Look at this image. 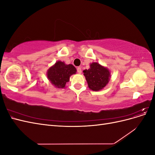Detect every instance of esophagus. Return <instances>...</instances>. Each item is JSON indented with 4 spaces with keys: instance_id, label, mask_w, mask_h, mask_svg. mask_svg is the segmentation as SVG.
I'll return each instance as SVG.
<instances>
[{
    "instance_id": "esophagus-1",
    "label": "esophagus",
    "mask_w": 155,
    "mask_h": 155,
    "mask_svg": "<svg viewBox=\"0 0 155 155\" xmlns=\"http://www.w3.org/2000/svg\"><path fill=\"white\" fill-rule=\"evenodd\" d=\"M77 72H78V73H79V74H81V68L80 67H78V68H77Z\"/></svg>"
}]
</instances>
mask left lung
I'll return each instance as SVG.
<instances>
[{"instance_id":"obj_1","label":"left lung","mask_w":155,"mask_h":155,"mask_svg":"<svg viewBox=\"0 0 155 155\" xmlns=\"http://www.w3.org/2000/svg\"><path fill=\"white\" fill-rule=\"evenodd\" d=\"M88 87L93 91H98L104 88L109 82L110 72L109 70L97 63L91 64V68L83 71Z\"/></svg>"}]
</instances>
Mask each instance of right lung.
Masks as SVG:
<instances>
[{
	"instance_id": "obj_1",
	"label": "right lung",
	"mask_w": 155,
	"mask_h": 155,
	"mask_svg": "<svg viewBox=\"0 0 155 155\" xmlns=\"http://www.w3.org/2000/svg\"><path fill=\"white\" fill-rule=\"evenodd\" d=\"M76 72V69L72 64H65L63 62L58 61L48 70L47 77L55 87L63 88L69 81L70 76Z\"/></svg>"
}]
</instances>
